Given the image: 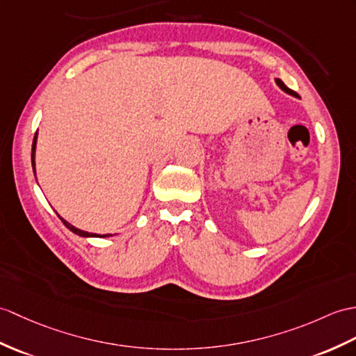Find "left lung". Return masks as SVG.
<instances>
[{"label": "left lung", "instance_id": "1", "mask_svg": "<svg viewBox=\"0 0 356 356\" xmlns=\"http://www.w3.org/2000/svg\"><path fill=\"white\" fill-rule=\"evenodd\" d=\"M276 83L279 85V88H280V89H284V90H285V92H288V94H291V95H296V92H294V90H291L290 88H286V86H285V83H284V81H282V80H280V79H276Z\"/></svg>", "mask_w": 356, "mask_h": 356}]
</instances>
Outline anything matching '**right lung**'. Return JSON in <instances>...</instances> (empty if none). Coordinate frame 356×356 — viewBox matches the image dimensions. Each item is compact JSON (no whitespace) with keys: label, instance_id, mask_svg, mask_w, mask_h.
<instances>
[{"label":"right lung","instance_id":"obj_1","mask_svg":"<svg viewBox=\"0 0 356 356\" xmlns=\"http://www.w3.org/2000/svg\"><path fill=\"white\" fill-rule=\"evenodd\" d=\"M36 138H38V131H36V135H35V139H33V145H31V165H33V171H35V150H36ZM59 218L62 220V222L63 225L68 227L71 232H74V234H77V235H80V236H111V235H97V234H89V232H85V230H80V229H77V227H74L72 225H70L68 221H65L60 216H59Z\"/></svg>","mask_w":356,"mask_h":356}]
</instances>
